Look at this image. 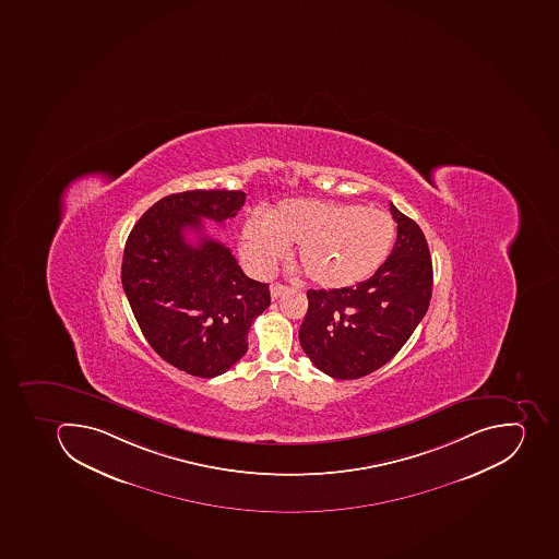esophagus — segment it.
Listing matches in <instances>:
<instances>
[{
	"label": "esophagus",
	"mask_w": 559,
	"mask_h": 559,
	"mask_svg": "<svg viewBox=\"0 0 559 559\" xmlns=\"http://www.w3.org/2000/svg\"><path fill=\"white\" fill-rule=\"evenodd\" d=\"M285 292H288V286L285 285H273L271 286V297L273 299H277V297H282Z\"/></svg>",
	"instance_id": "34e87169"
}]
</instances>
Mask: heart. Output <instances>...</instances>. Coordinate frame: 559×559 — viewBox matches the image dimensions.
Segmentation results:
<instances>
[{
  "label": "heart",
  "instance_id": "heart-1",
  "mask_svg": "<svg viewBox=\"0 0 559 559\" xmlns=\"http://www.w3.org/2000/svg\"><path fill=\"white\" fill-rule=\"evenodd\" d=\"M395 223L391 214L366 205L329 200H286L267 223L250 218L242 228V253L254 273H273L286 246L317 286L341 290L377 273L391 253Z\"/></svg>",
  "mask_w": 559,
  "mask_h": 559
}]
</instances>
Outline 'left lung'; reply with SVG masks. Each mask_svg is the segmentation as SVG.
I'll list each match as a JSON object with an SVG mask.
<instances>
[{"label": "left lung", "mask_w": 559, "mask_h": 559, "mask_svg": "<svg viewBox=\"0 0 559 559\" xmlns=\"http://www.w3.org/2000/svg\"><path fill=\"white\" fill-rule=\"evenodd\" d=\"M394 250L377 273L341 290H308L299 341L311 362L337 380L377 371L394 357L427 313L432 262L426 236L391 202Z\"/></svg>", "instance_id": "left-lung-1"}]
</instances>
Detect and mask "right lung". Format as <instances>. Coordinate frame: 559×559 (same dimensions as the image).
<instances>
[{
	"label": "right lung",
	"instance_id": "1",
	"mask_svg": "<svg viewBox=\"0 0 559 559\" xmlns=\"http://www.w3.org/2000/svg\"><path fill=\"white\" fill-rule=\"evenodd\" d=\"M245 191L173 193L145 211L124 246L121 283L139 328L162 359L200 378L228 371L248 349L254 318L271 305L267 283L242 273L227 246L204 231L245 204ZM200 237L191 246L186 230Z\"/></svg>",
	"mask_w": 559,
	"mask_h": 559
}]
</instances>
